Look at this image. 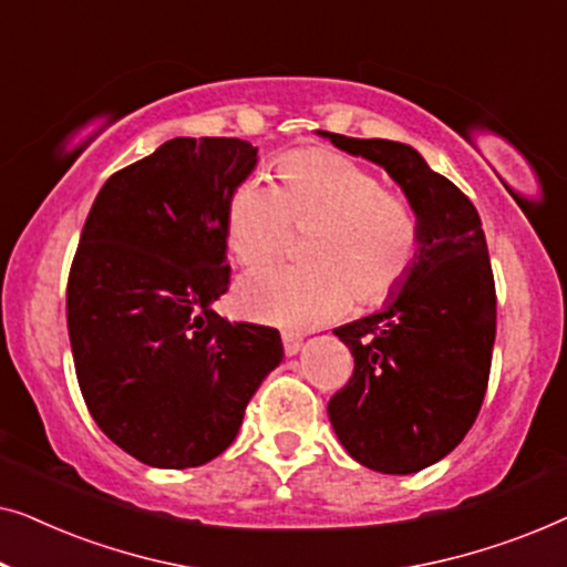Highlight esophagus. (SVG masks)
I'll list each match as a JSON object with an SVG mask.
<instances>
[{
	"instance_id": "34e87169",
	"label": "esophagus",
	"mask_w": 567,
	"mask_h": 567,
	"mask_svg": "<svg viewBox=\"0 0 567 567\" xmlns=\"http://www.w3.org/2000/svg\"><path fill=\"white\" fill-rule=\"evenodd\" d=\"M281 340H284V351H286V355L299 353V348H301V336H299V332L284 330V332H281Z\"/></svg>"
}]
</instances>
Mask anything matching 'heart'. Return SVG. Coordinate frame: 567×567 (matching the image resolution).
<instances>
[{
	"mask_svg": "<svg viewBox=\"0 0 567 567\" xmlns=\"http://www.w3.org/2000/svg\"><path fill=\"white\" fill-rule=\"evenodd\" d=\"M281 188L247 175L224 212L227 247L239 266L276 258L291 227L312 229L305 266H270L239 278L235 301L247 317L286 328L336 320L351 307L382 305L405 284L421 252L413 206L353 159L299 150L278 159Z\"/></svg>",
	"mask_w": 567,
	"mask_h": 567,
	"instance_id": "1",
	"label": "heart"
}]
</instances>
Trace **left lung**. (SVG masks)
<instances>
[{
	"mask_svg": "<svg viewBox=\"0 0 567 567\" xmlns=\"http://www.w3.org/2000/svg\"><path fill=\"white\" fill-rule=\"evenodd\" d=\"M382 165L421 221V252L382 312L336 328L353 377L328 402L346 452L384 475L444 460L483 408L495 343V281L472 200L413 146L328 134Z\"/></svg>",
	"mask_w": 567,
	"mask_h": 567,
	"instance_id": "left-lung-1",
	"label": "left lung"
}]
</instances>
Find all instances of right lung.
<instances>
[{
	"label": "right lung",
	"mask_w": 567,
	"mask_h": 567,
	"mask_svg": "<svg viewBox=\"0 0 567 567\" xmlns=\"http://www.w3.org/2000/svg\"><path fill=\"white\" fill-rule=\"evenodd\" d=\"M243 138H169L118 169L84 221L66 284L76 382L113 444L162 470L212 462L284 359L276 328L229 322L224 212L252 173Z\"/></svg>",
	"instance_id": "1"
}]
</instances>
